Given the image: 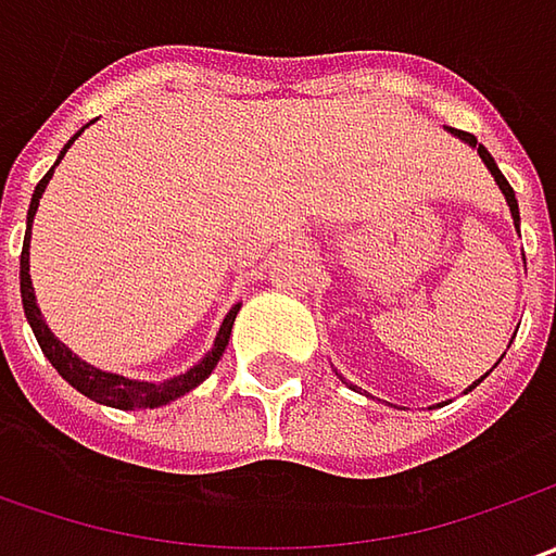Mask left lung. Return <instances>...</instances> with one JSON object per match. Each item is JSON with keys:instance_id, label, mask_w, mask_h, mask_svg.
I'll return each instance as SVG.
<instances>
[{"instance_id": "1", "label": "left lung", "mask_w": 556, "mask_h": 556, "mask_svg": "<svg viewBox=\"0 0 556 556\" xmlns=\"http://www.w3.org/2000/svg\"><path fill=\"white\" fill-rule=\"evenodd\" d=\"M448 132H452L455 139L464 141V144H470V148H473V151L480 154V161L485 163V169L492 173V179H495V185L502 188L504 201H507V206H510V216H514V228L520 231V206H517V194H514V188H510V185H507V179H504V176H502V169H498V163H495V157H492V154H489V151L482 148L480 141H477V136H470V132H460V129H452V126H448ZM514 337H517V333H514ZM507 346H510V343H507ZM502 358H504V355H502ZM495 365H498V362H495ZM485 374H489V371H485ZM485 374H482L477 383H470V390H473V387H480L482 380H485Z\"/></svg>"}]
</instances>
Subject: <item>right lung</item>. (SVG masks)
Returning a JSON list of instances; mask_svg holds the SVG:
<instances>
[{
    "mask_svg": "<svg viewBox=\"0 0 556 556\" xmlns=\"http://www.w3.org/2000/svg\"><path fill=\"white\" fill-rule=\"evenodd\" d=\"M83 129H89V123H86ZM83 129H79L74 139L61 148V154H58L54 166L64 161L67 148L83 136ZM54 166L46 173V176H42V179H39L36 191H33L30 210H27V231H24V250H21V303H24V315H27V321H30L33 333H36V343H39L42 355L52 362L54 371L61 374L74 390H79L83 395H89L92 402L111 405V408H123V412H139V408H161V405H169V402H176L179 395L191 393L194 387H201L203 380L213 374V368L219 365V358H223L225 346H228L231 325H235V318H238L241 303H235V306L228 309V315L223 318V325H219V331H216V340H213V346H210V353L203 355L198 365H191L185 374H176V377L161 380V383H157V380H132V377H123V374L101 371V368H96V365L83 362L71 346H64V343L54 337L52 328L46 325V318H42L39 306H36V293H33V278H30L33 216H36V210H39V198H42L46 185H49V179H52Z\"/></svg>",
    "mask_w": 556,
    "mask_h": 556,
    "instance_id": "add662e5",
    "label": "right lung"
}]
</instances>
